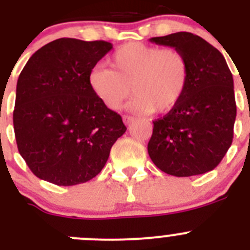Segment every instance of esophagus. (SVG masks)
Segmentation results:
<instances>
[{
    "label": "esophagus",
    "mask_w": 250,
    "mask_h": 250,
    "mask_svg": "<svg viewBox=\"0 0 250 250\" xmlns=\"http://www.w3.org/2000/svg\"><path fill=\"white\" fill-rule=\"evenodd\" d=\"M134 120H135V119H134V116H130V115H124L123 116V121L125 125H130V124H131Z\"/></svg>",
    "instance_id": "obj_1"
}]
</instances>
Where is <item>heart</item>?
Here are the masks:
<instances>
[{
    "label": "heart",
    "mask_w": 250,
    "mask_h": 250,
    "mask_svg": "<svg viewBox=\"0 0 250 250\" xmlns=\"http://www.w3.org/2000/svg\"><path fill=\"white\" fill-rule=\"evenodd\" d=\"M109 65L92 68L89 85L110 110L120 109L132 91L131 111L167 112L180 101L189 83L188 59L173 47L130 42L115 51Z\"/></svg>",
    "instance_id": "b5f03b06"
}]
</instances>
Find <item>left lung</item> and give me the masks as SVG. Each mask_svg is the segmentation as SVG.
<instances>
[{
    "mask_svg": "<svg viewBox=\"0 0 250 250\" xmlns=\"http://www.w3.org/2000/svg\"><path fill=\"white\" fill-rule=\"evenodd\" d=\"M150 42L182 51L189 62L183 98L164 118L152 121L150 159L174 176L208 173L218 167L233 141V75L219 50L190 32L152 37Z\"/></svg>",
    "mask_w": 250,
    "mask_h": 250,
    "instance_id": "left-lung-1",
    "label": "left lung"
}]
</instances>
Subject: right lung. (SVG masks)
I'll use <instances>...</instances> for the list:
<instances>
[{
	"label": "right lung",
	"mask_w": 250,
	"mask_h": 250,
	"mask_svg": "<svg viewBox=\"0 0 250 250\" xmlns=\"http://www.w3.org/2000/svg\"><path fill=\"white\" fill-rule=\"evenodd\" d=\"M111 48L106 41L55 40L37 50L20 74L15 136L37 178L60 187L89 182L126 131L120 115L89 85L91 70Z\"/></svg>",
	"instance_id": "add662e5"
}]
</instances>
